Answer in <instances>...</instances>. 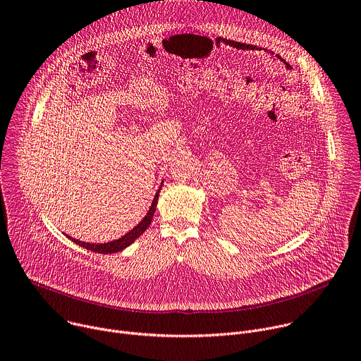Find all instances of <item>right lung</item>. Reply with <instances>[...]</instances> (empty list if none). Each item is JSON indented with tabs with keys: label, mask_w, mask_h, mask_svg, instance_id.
Returning <instances> with one entry per match:
<instances>
[{
	"label": "right lung",
	"mask_w": 361,
	"mask_h": 361,
	"mask_svg": "<svg viewBox=\"0 0 361 361\" xmlns=\"http://www.w3.org/2000/svg\"><path fill=\"white\" fill-rule=\"evenodd\" d=\"M162 188V186H161ZM159 192L161 189H158L155 197H154V202L149 207V212L147 213L145 218H143L130 232H128L125 236L114 240V242H109V243H87V242H81V240H77V239H72L71 236L66 235L68 239H71L74 243L85 247L87 250H92V252H97V253H116V252H121L123 250L125 247H128L132 242H135L143 232L147 231V228L151 225L152 222V218H154V213L157 210V203H158V196H159Z\"/></svg>",
	"instance_id": "1"
}]
</instances>
